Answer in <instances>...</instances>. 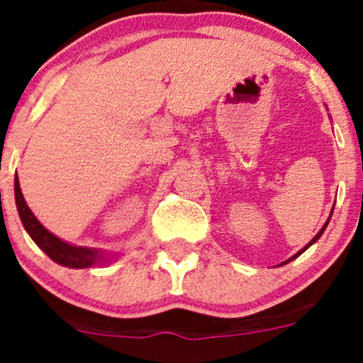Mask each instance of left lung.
Returning <instances> with one entry per match:
<instances>
[{
	"label": "left lung",
	"mask_w": 363,
	"mask_h": 363,
	"mask_svg": "<svg viewBox=\"0 0 363 363\" xmlns=\"http://www.w3.org/2000/svg\"><path fill=\"white\" fill-rule=\"evenodd\" d=\"M331 214H333V211H331ZM329 220H331V216H329ZM329 220H327V221H325V223H323V227H322V229H320V230H318V234H316V236H314V238H313V240H311V242H309V243H307V245H306V247H303V249H301V251H298V252H296V255H294V256H291V258H289V259H287V262H284V264H289L291 259L298 258V256H300V255H301V252H303V251H307V249H309V247H311V245H313V243H314V242H316V240H320V236H322V234H323V230H325V227H327V223H329Z\"/></svg>",
	"instance_id": "left-lung-1"
}]
</instances>
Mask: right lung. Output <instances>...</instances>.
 I'll use <instances>...</instances> for the list:
<instances>
[{"instance_id":"right-lung-1","label":"right lung","mask_w":363,"mask_h":363,"mask_svg":"<svg viewBox=\"0 0 363 363\" xmlns=\"http://www.w3.org/2000/svg\"><path fill=\"white\" fill-rule=\"evenodd\" d=\"M14 196H16V207H18V214L21 218V223H23L25 230L28 233L36 245L40 247L45 255L49 256L52 262L63 265V267L70 269H86L94 267V265H104L107 264L108 256L99 249H91V247H78L72 245V243H67L63 240H60L57 236H54L50 230L45 229L40 223L32 211L28 209L27 201H25L23 194H21V189H19V179L18 174L14 178Z\"/></svg>"}]
</instances>
